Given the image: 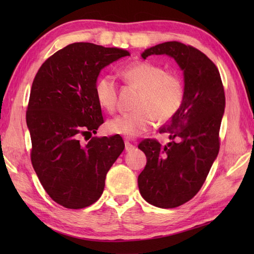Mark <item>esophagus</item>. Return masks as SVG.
<instances>
[{"label":"esophagus","instance_id":"esophagus-1","mask_svg":"<svg viewBox=\"0 0 254 254\" xmlns=\"http://www.w3.org/2000/svg\"><path fill=\"white\" fill-rule=\"evenodd\" d=\"M124 144H126V150H127V152H132V150L135 149V146H134V145L131 144L128 141H126V142H124Z\"/></svg>","mask_w":254,"mask_h":254}]
</instances>
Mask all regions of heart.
Masks as SVG:
<instances>
[{"instance_id":"b5f03b06","label":"heart","mask_w":254,"mask_h":254,"mask_svg":"<svg viewBox=\"0 0 254 254\" xmlns=\"http://www.w3.org/2000/svg\"><path fill=\"white\" fill-rule=\"evenodd\" d=\"M123 79L139 90L134 112L124 113L108 122V131L132 138L147 132L154 122L171 120L185 102L186 90L182 78L176 73L149 62H133L121 72ZM95 95L99 105L113 112L118 105V86L110 75H102L95 83Z\"/></svg>"}]
</instances>
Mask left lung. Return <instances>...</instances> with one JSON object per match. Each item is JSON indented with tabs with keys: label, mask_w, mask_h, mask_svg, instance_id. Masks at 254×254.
<instances>
[{
	"label": "left lung",
	"mask_w": 254,
	"mask_h": 254,
	"mask_svg": "<svg viewBox=\"0 0 254 254\" xmlns=\"http://www.w3.org/2000/svg\"><path fill=\"white\" fill-rule=\"evenodd\" d=\"M167 55L185 75V102L179 112L160 128L171 142L163 146L145 138L138 148L147 163L139 174V193L161 208H175L201 190L219 152V128L225 110V91L217 66L203 52L179 41L149 48L142 58Z\"/></svg>",
	"instance_id": "left-lung-1"
}]
</instances>
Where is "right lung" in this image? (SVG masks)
Instances as JSON below:
<instances>
[{
  "instance_id": "right-lung-1",
  "label": "right lung",
  "mask_w": 254,
  "mask_h": 254,
  "mask_svg": "<svg viewBox=\"0 0 254 254\" xmlns=\"http://www.w3.org/2000/svg\"><path fill=\"white\" fill-rule=\"evenodd\" d=\"M126 50L75 42L42 63L32 82L26 122L31 138L30 159L49 196L72 209L98 199L107 172L124 149L120 135H91L104 123L95 83L101 68Z\"/></svg>"
}]
</instances>
